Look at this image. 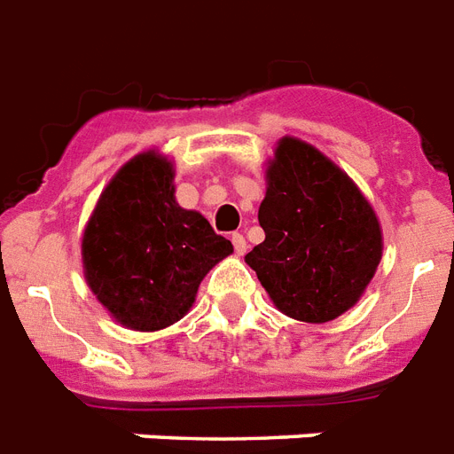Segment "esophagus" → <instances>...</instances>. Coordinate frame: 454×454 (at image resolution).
Here are the masks:
<instances>
[{"label": "esophagus", "instance_id": "34e87169", "mask_svg": "<svg viewBox=\"0 0 454 454\" xmlns=\"http://www.w3.org/2000/svg\"><path fill=\"white\" fill-rule=\"evenodd\" d=\"M231 244H234V253H237V255H244L246 253V248H248V246H246V239H244V234H231Z\"/></svg>", "mask_w": 454, "mask_h": 454}]
</instances>
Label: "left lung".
Segmentation results:
<instances>
[{
	"label": "left lung",
	"instance_id": "1",
	"mask_svg": "<svg viewBox=\"0 0 454 454\" xmlns=\"http://www.w3.org/2000/svg\"><path fill=\"white\" fill-rule=\"evenodd\" d=\"M246 255L286 317L325 324L351 309L382 260V227L354 180L317 147L281 137Z\"/></svg>",
	"mask_w": 454,
	"mask_h": 454
}]
</instances>
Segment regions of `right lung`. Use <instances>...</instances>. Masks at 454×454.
Here are the masks:
<instances>
[{
	"label": "right lung",
	"mask_w": 454,
	"mask_h": 454,
	"mask_svg": "<svg viewBox=\"0 0 454 454\" xmlns=\"http://www.w3.org/2000/svg\"><path fill=\"white\" fill-rule=\"evenodd\" d=\"M176 170L150 150L126 161L98 199L82 237L86 284L117 324L173 325L194 304L199 284L234 253L201 213L177 206Z\"/></svg>",
	"instance_id": "1"
}]
</instances>
